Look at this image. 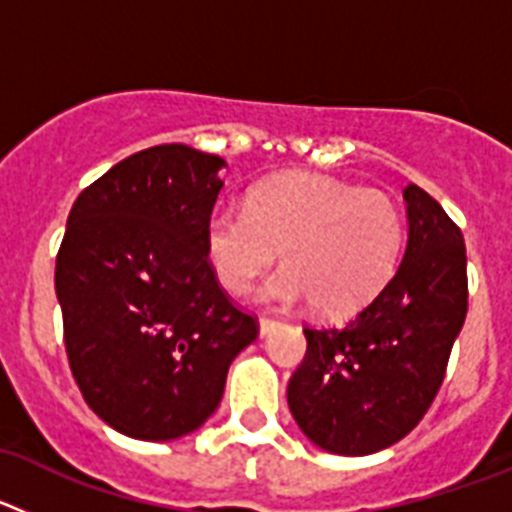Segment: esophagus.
<instances>
[{"label": "esophagus", "instance_id": "34e87169", "mask_svg": "<svg viewBox=\"0 0 512 512\" xmlns=\"http://www.w3.org/2000/svg\"><path fill=\"white\" fill-rule=\"evenodd\" d=\"M274 328H279V320H274V318H261L259 320V336L261 338H266L271 333V330Z\"/></svg>", "mask_w": 512, "mask_h": 512}]
</instances>
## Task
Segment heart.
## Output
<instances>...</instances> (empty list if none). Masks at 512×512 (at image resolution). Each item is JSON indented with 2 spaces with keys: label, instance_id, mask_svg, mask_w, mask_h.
I'll return each instance as SVG.
<instances>
[{
  "label": "heart",
  "instance_id": "1",
  "mask_svg": "<svg viewBox=\"0 0 512 512\" xmlns=\"http://www.w3.org/2000/svg\"><path fill=\"white\" fill-rule=\"evenodd\" d=\"M405 223L377 189L284 174L251 189L243 210L220 207L205 223V256L233 297L251 292L282 253L284 269L261 287L266 305L310 307L343 318L382 292L402 256Z\"/></svg>",
  "mask_w": 512,
  "mask_h": 512
}]
</instances>
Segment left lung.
<instances>
[{"instance_id": "8db88e82", "label": "left lung", "mask_w": 512, "mask_h": 512, "mask_svg": "<svg viewBox=\"0 0 512 512\" xmlns=\"http://www.w3.org/2000/svg\"><path fill=\"white\" fill-rule=\"evenodd\" d=\"M402 200L408 243L392 279L343 328H305V361L289 379V413L328 454H377L408 436L467 318L464 235L418 184Z\"/></svg>"}]
</instances>
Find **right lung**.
I'll use <instances>...</instances> for the list:
<instances>
[{
    "instance_id": "right-lung-1",
    "label": "right lung",
    "mask_w": 512,
    "mask_h": 512,
    "mask_svg": "<svg viewBox=\"0 0 512 512\" xmlns=\"http://www.w3.org/2000/svg\"><path fill=\"white\" fill-rule=\"evenodd\" d=\"M220 156L182 143L133 153L76 197L56 259L71 372L89 408L138 441H174L217 410L256 320L205 256Z\"/></svg>"
}]
</instances>
